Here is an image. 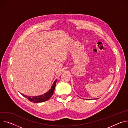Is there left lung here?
<instances>
[{
    "label": "left lung",
    "instance_id": "obj_1",
    "mask_svg": "<svg viewBox=\"0 0 128 128\" xmlns=\"http://www.w3.org/2000/svg\"><path fill=\"white\" fill-rule=\"evenodd\" d=\"M96 99H98V98H96ZM89 100H90V99H89Z\"/></svg>",
    "mask_w": 128,
    "mask_h": 128
}]
</instances>
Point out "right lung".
Masks as SVG:
<instances>
[{
    "mask_svg": "<svg viewBox=\"0 0 128 128\" xmlns=\"http://www.w3.org/2000/svg\"><path fill=\"white\" fill-rule=\"evenodd\" d=\"M57 79L55 80V81L54 82L51 88V89L49 90L45 93L44 94H42L40 96H27L26 95H24L22 94H21L25 98H27L28 100L34 103H40V102H44L45 101H47L48 100L51 98V96H52L54 89L56 86V83Z\"/></svg>",
    "mask_w": 128,
    "mask_h": 128,
    "instance_id": "right-lung-1",
    "label": "right lung"
}]
</instances>
